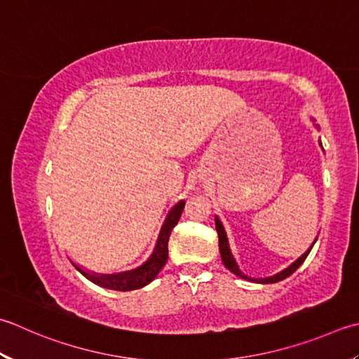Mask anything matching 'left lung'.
<instances>
[{
    "instance_id": "1",
    "label": "left lung",
    "mask_w": 359,
    "mask_h": 359,
    "mask_svg": "<svg viewBox=\"0 0 359 359\" xmlns=\"http://www.w3.org/2000/svg\"><path fill=\"white\" fill-rule=\"evenodd\" d=\"M313 121H314V119H313ZM314 126H316V129H319V126H318V124H314ZM319 144L322 146V143H320V142H319ZM215 226H216L217 236H219V252H221V258H222V263H224V266H226V268H227L230 272H233L235 276H238L240 278L249 280V282H255V283H263V285H266V283H277V282H280V280H283V278H286V277H290L292 272H296V271L300 268V264L305 262V258L308 257V254H310V252H311L314 243L318 241V238H316V240H314V241H313V244H311V248L308 249L304 255L299 257V258L296 259V262H294L292 264L287 266V268H285L283 271L277 272L276 276H271V277H266V278H254V277L245 276V273L240 269V266H238L236 259H235L233 254H231V250H230V245H229V240H227L226 229H224L222 222H221V219H219V217H217V216H215Z\"/></svg>"
}]
</instances>
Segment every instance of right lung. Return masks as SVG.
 Returning a JSON list of instances; mask_svg holds the SVG:
<instances>
[{"label":"right lung","instance_id":"obj_1","mask_svg":"<svg viewBox=\"0 0 359 359\" xmlns=\"http://www.w3.org/2000/svg\"><path fill=\"white\" fill-rule=\"evenodd\" d=\"M185 202L180 201L171 207L170 212H168L163 224H161V229L158 231L156 245H154L152 254L149 258L146 259L143 264H140L138 268L124 271V272H116V273H96L81 268L79 264H74V268L79 271L83 277L88 278L90 282L101 287H107V290L114 291H133L140 290L146 285H149L154 278L157 277V273L163 269L168 259V241H170V235L175 224L179 222L180 215L184 212Z\"/></svg>","mask_w":359,"mask_h":359}]
</instances>
